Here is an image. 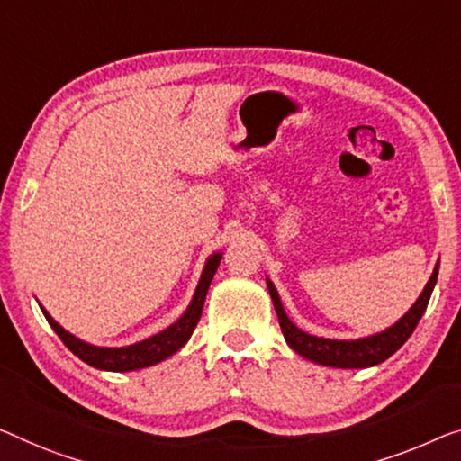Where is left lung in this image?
Listing matches in <instances>:
<instances>
[{
  "instance_id": "left-lung-1",
  "label": "left lung",
  "mask_w": 461,
  "mask_h": 461,
  "mask_svg": "<svg viewBox=\"0 0 461 461\" xmlns=\"http://www.w3.org/2000/svg\"><path fill=\"white\" fill-rule=\"evenodd\" d=\"M438 275V263L435 265V271H432L429 284L424 285V290L418 300L411 304L410 311L403 314V317L384 329L381 333L368 335V338L362 339H325L317 338V335H311L302 331L294 322L287 319L284 311V304H281L279 294L275 290L273 281L267 279V287H269L275 312H277L281 333L287 341L294 352H298L302 358L312 360L322 366H333V368H368L375 366V364H381L387 360L391 354H395L408 338L414 333L418 321L422 319L424 311H427L430 294L435 290Z\"/></svg>"
}]
</instances>
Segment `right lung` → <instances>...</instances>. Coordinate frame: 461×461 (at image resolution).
<instances>
[{
  "label": "right lung",
  "mask_w": 461,
  "mask_h": 461,
  "mask_svg": "<svg viewBox=\"0 0 461 461\" xmlns=\"http://www.w3.org/2000/svg\"><path fill=\"white\" fill-rule=\"evenodd\" d=\"M221 257H223L221 252H215L207 258L201 275V281H198L196 292L190 300L186 312H184L174 325L163 329L161 333L150 335V338L142 339L139 343H132V346H126V348L91 346V343L82 341L78 338H74L72 333H68L43 306H41V311H43L45 319L51 325L53 331L58 333L59 339L66 343V348L70 349L74 356H78L82 362L91 364L95 368L112 370V373H128V370L153 366V364H159L161 360L169 358V356H174L177 349L186 346L192 331H194L198 321H201L204 298H207L209 285L212 277H215V271L219 263H221Z\"/></svg>",
  "instance_id": "add662e5"
}]
</instances>
